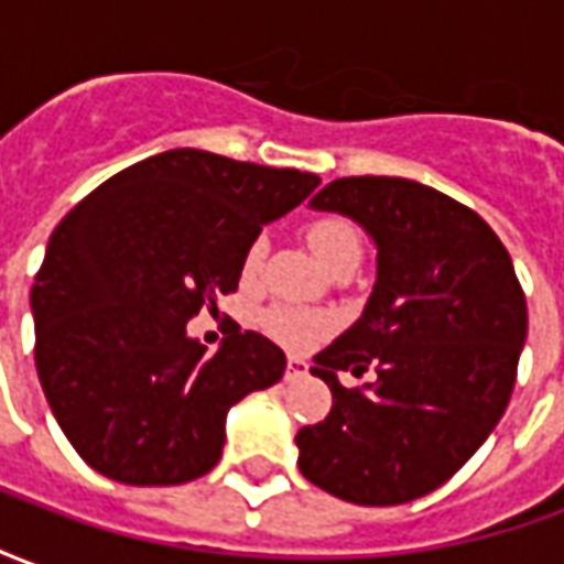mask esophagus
Instances as JSON below:
<instances>
[{
    "label": "esophagus",
    "mask_w": 564,
    "mask_h": 564,
    "mask_svg": "<svg viewBox=\"0 0 564 564\" xmlns=\"http://www.w3.org/2000/svg\"><path fill=\"white\" fill-rule=\"evenodd\" d=\"M307 375V362L305 359H299V356H290V362H286V380H299Z\"/></svg>",
    "instance_id": "esophagus-1"
}]
</instances>
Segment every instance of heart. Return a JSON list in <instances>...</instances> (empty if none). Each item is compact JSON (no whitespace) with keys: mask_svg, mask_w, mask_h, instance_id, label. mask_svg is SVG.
I'll list each match as a JSON object with an SVG mask.
<instances>
[{"mask_svg":"<svg viewBox=\"0 0 564 564\" xmlns=\"http://www.w3.org/2000/svg\"><path fill=\"white\" fill-rule=\"evenodd\" d=\"M307 245L317 253V259L332 269L335 262H341L347 257H359V232L347 220L338 217H326L307 226ZM265 250L269 241L259 235L250 241L245 253V278H253L262 262H265ZM262 326L269 332L274 341H281L283 347H293V350H305L314 341H319L326 332L332 329V317L323 311H302V307H271L262 317Z\"/></svg>","mask_w":564,"mask_h":564,"instance_id":"heart-1","label":"heart"}]
</instances>
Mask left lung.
Segmentation results:
<instances>
[{
	"instance_id": "1",
	"label": "left lung",
	"mask_w": 564,
	"mask_h": 564,
	"mask_svg": "<svg viewBox=\"0 0 564 564\" xmlns=\"http://www.w3.org/2000/svg\"><path fill=\"white\" fill-rule=\"evenodd\" d=\"M314 210L362 226L375 286L350 329L314 356L329 416L295 435L299 471L329 496L387 508L447 484L513 392L529 314L498 235L471 208L408 177H338ZM379 378L347 391L338 370Z\"/></svg>"
}]
</instances>
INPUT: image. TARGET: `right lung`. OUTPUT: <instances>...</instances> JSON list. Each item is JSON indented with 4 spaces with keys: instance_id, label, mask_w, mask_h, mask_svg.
I'll list each match as a JSON object with an SVG mask.
<instances>
[{
    "instance_id": "1",
    "label": "right lung",
    "mask_w": 564,
    "mask_h": 564,
    "mask_svg": "<svg viewBox=\"0 0 564 564\" xmlns=\"http://www.w3.org/2000/svg\"><path fill=\"white\" fill-rule=\"evenodd\" d=\"M319 177L177 148L129 165L56 226L30 307L44 399L72 447L117 484L174 486L223 456L229 408L283 378L259 332L217 354L186 332L238 290L262 226Z\"/></svg>"
}]
</instances>
